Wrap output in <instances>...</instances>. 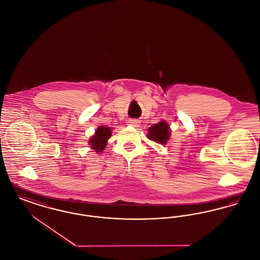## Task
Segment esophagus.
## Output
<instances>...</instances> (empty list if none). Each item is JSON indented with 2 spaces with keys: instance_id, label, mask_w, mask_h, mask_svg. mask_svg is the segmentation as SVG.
Listing matches in <instances>:
<instances>
[{
  "instance_id": "esophagus-1",
  "label": "esophagus",
  "mask_w": 260,
  "mask_h": 260,
  "mask_svg": "<svg viewBox=\"0 0 260 260\" xmlns=\"http://www.w3.org/2000/svg\"><path fill=\"white\" fill-rule=\"evenodd\" d=\"M127 123H128L129 125L138 126V124H139V122H138V120H136V119H131V120L127 121Z\"/></svg>"
}]
</instances>
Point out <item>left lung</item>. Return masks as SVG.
<instances>
[{
    "instance_id": "obj_1",
    "label": "left lung",
    "mask_w": 260,
    "mask_h": 260,
    "mask_svg": "<svg viewBox=\"0 0 260 260\" xmlns=\"http://www.w3.org/2000/svg\"><path fill=\"white\" fill-rule=\"evenodd\" d=\"M147 137L161 144H166L171 134L169 129V124L166 122H160L151 125L148 129Z\"/></svg>"
}]
</instances>
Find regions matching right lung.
I'll list each match as a JSON object with an SVG mask.
<instances>
[{
    "mask_svg": "<svg viewBox=\"0 0 260 260\" xmlns=\"http://www.w3.org/2000/svg\"><path fill=\"white\" fill-rule=\"evenodd\" d=\"M110 137H111L110 127H106L103 125L99 126L95 132V136H93L89 140L92 149L95 150V152H103V150L107 145V140Z\"/></svg>",
    "mask_w": 260,
    "mask_h": 260,
    "instance_id": "right-lung-1",
    "label": "right lung"
}]
</instances>
